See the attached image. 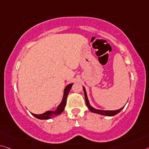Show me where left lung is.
I'll use <instances>...</instances> for the list:
<instances>
[{
  "label": "left lung",
  "mask_w": 149,
  "mask_h": 149,
  "mask_svg": "<svg viewBox=\"0 0 149 149\" xmlns=\"http://www.w3.org/2000/svg\"><path fill=\"white\" fill-rule=\"evenodd\" d=\"M83 89H84V95H85V100H86V103L87 108L89 109V110L92 113H97V114H100L101 115H104V116H109V117H112L114 116V115H117L121 111H122L123 109L124 108V107H121V109L117 110H113V111H109V110H100V109H95L94 107H92V106L90 105L89 103V101L88 100V97H87V92L86 90V88H85L84 86H83Z\"/></svg>",
  "instance_id": "1"
}]
</instances>
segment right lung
<instances>
[{"mask_svg": "<svg viewBox=\"0 0 149 149\" xmlns=\"http://www.w3.org/2000/svg\"><path fill=\"white\" fill-rule=\"evenodd\" d=\"M74 84H70L66 86L65 87L64 90H63V98L62 100L61 101V103H60V105L58 106L57 109L55 111H48L45 112L42 114H34V113H31V114L33 115V116L35 117L37 119L43 120V119H52V118L55 117L57 115H60L62 113L63 110H64V108L65 107L66 105V101H67V97H68V95L69 93V92L70 91L71 88L73 86Z\"/></svg>", "mask_w": 149, "mask_h": 149, "instance_id": "1", "label": "right lung"}]
</instances>
